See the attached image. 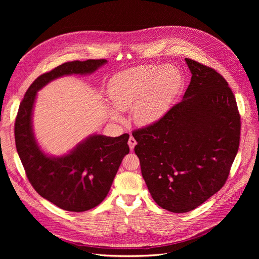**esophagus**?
I'll use <instances>...</instances> for the list:
<instances>
[{"label":"esophagus","mask_w":259,"mask_h":259,"mask_svg":"<svg viewBox=\"0 0 259 259\" xmlns=\"http://www.w3.org/2000/svg\"><path fill=\"white\" fill-rule=\"evenodd\" d=\"M128 144H129L130 150L133 151V150H134V146L136 145V140L134 139V137L130 136V138H129V140H128Z\"/></svg>","instance_id":"obj_1"}]
</instances>
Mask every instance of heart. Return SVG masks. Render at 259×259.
Returning <instances> with one entry per match:
<instances>
[{
	"label": "heart",
	"instance_id": "heart-1",
	"mask_svg": "<svg viewBox=\"0 0 259 259\" xmlns=\"http://www.w3.org/2000/svg\"><path fill=\"white\" fill-rule=\"evenodd\" d=\"M179 85V71L173 65H163L159 69L140 66L124 71L110 81L108 96L114 106L120 110L133 106L134 122L147 126L165 116ZM108 113L114 120H121L117 110L109 108Z\"/></svg>",
	"mask_w": 259,
	"mask_h": 259
}]
</instances>
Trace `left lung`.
I'll return each instance as SVG.
<instances>
[{
  "instance_id": "left-lung-1",
  "label": "left lung",
  "mask_w": 259,
  "mask_h": 259,
  "mask_svg": "<svg viewBox=\"0 0 259 259\" xmlns=\"http://www.w3.org/2000/svg\"><path fill=\"white\" fill-rule=\"evenodd\" d=\"M186 62L192 79L182 100L132 133L147 189L174 213L194 210L225 186L240 144L241 118L228 82L211 67Z\"/></svg>"
}]
</instances>
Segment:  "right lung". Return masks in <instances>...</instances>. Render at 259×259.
Instances as JSON below:
<instances>
[{
	"mask_svg": "<svg viewBox=\"0 0 259 259\" xmlns=\"http://www.w3.org/2000/svg\"><path fill=\"white\" fill-rule=\"evenodd\" d=\"M106 59L65 62L36 78L20 102L15 120V143L26 176L41 197L57 207L83 212L99 205L108 194L123 158L129 154V134L108 137L93 134L60 157L45 154L32 129L36 92L68 75H90Z\"/></svg>",
	"mask_w": 259,
	"mask_h": 259,
	"instance_id": "right-lung-1",
	"label": "right lung"
}]
</instances>
